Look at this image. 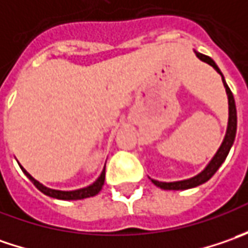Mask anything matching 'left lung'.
Here are the masks:
<instances>
[{
	"label": "left lung",
	"instance_id": "left-lung-1",
	"mask_svg": "<svg viewBox=\"0 0 248 248\" xmlns=\"http://www.w3.org/2000/svg\"><path fill=\"white\" fill-rule=\"evenodd\" d=\"M197 58L203 62L208 63L210 66H213L217 72L221 74L222 77V82H224L225 90H226V93H228V102H229V121H228V129H226V135H225L224 142L221 145V148L218 149V152L215 153V156L213 157V160L208 163V166L205 167L204 170L199 174V175L193 176L190 179H185V181H178V182H158V181H155L152 179V182L155 184L158 187L164 189V190H185V189H190V187H195V186L202 185L207 182L211 176L214 175L217 172V170L221 167V164L225 161V158L228 156L229 150L232 148L234 142V137H236V128H237V113H236V105H234V98L232 91L229 90L228 84L225 81L224 76L221 70L218 69V66L215 64V62L210 58V56H205L203 53L196 52Z\"/></svg>",
	"mask_w": 248,
	"mask_h": 248
}]
</instances>
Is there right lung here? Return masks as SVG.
Wrapping results in <instances>:
<instances>
[{
	"instance_id": "right-lung-1",
	"label": "right lung",
	"mask_w": 248,
	"mask_h": 248,
	"mask_svg": "<svg viewBox=\"0 0 248 248\" xmlns=\"http://www.w3.org/2000/svg\"><path fill=\"white\" fill-rule=\"evenodd\" d=\"M20 166V164H19ZM22 168V171H23L26 176L34 184V186L40 190V192H43L44 195L49 196V197H53V199H61V200H80V199H87V197H92V196L98 195L100 192V189H102V186L105 184V168H103V171H102V174L92 184V185L87 186V187H82V189H78V190H72V192H63V190H55V189H49V187H46V186L41 185L38 181H35L33 176L30 175L26 170H24L23 167H20Z\"/></svg>"
}]
</instances>
